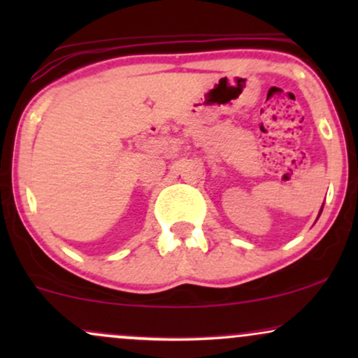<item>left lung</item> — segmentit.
<instances>
[{
    "label": "left lung",
    "instance_id": "left-lung-1",
    "mask_svg": "<svg viewBox=\"0 0 358 358\" xmlns=\"http://www.w3.org/2000/svg\"><path fill=\"white\" fill-rule=\"evenodd\" d=\"M320 213H322V212H320Z\"/></svg>",
    "mask_w": 358,
    "mask_h": 358
}]
</instances>
